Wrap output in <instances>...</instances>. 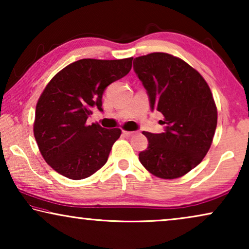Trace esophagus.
<instances>
[{
  "mask_svg": "<svg viewBox=\"0 0 249 249\" xmlns=\"http://www.w3.org/2000/svg\"><path fill=\"white\" fill-rule=\"evenodd\" d=\"M122 132H124V135H125V136H131L135 134V131H127V130H124Z\"/></svg>",
  "mask_w": 249,
  "mask_h": 249,
  "instance_id": "obj_1",
  "label": "esophagus"
}]
</instances>
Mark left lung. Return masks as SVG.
Segmentation results:
<instances>
[{"label": "left lung", "mask_w": 249, "mask_h": 249, "mask_svg": "<svg viewBox=\"0 0 249 249\" xmlns=\"http://www.w3.org/2000/svg\"><path fill=\"white\" fill-rule=\"evenodd\" d=\"M134 70L151 108L161 112L166 124L162 134L142 132L148 147L139 161L159 178H180L202 162L212 144L217 124L212 91L198 71L168 53L136 57Z\"/></svg>", "instance_id": "left-lung-1"}]
</instances>
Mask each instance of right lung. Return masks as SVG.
I'll list each match as a JSON object with an SVG mask.
<instances>
[{"label":"right lung","instance_id":"add662e5","mask_svg":"<svg viewBox=\"0 0 249 249\" xmlns=\"http://www.w3.org/2000/svg\"><path fill=\"white\" fill-rule=\"evenodd\" d=\"M131 63L132 57L78 60L46 85L36 105L34 136L44 160L60 175L85 179L107 163L121 130L86 121L94 108L103 110L105 88L124 77Z\"/></svg>","mask_w":249,"mask_h":249}]
</instances>
